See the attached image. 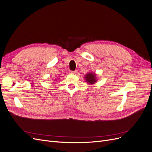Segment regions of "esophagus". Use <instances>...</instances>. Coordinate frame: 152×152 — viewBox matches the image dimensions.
Here are the masks:
<instances>
[{"instance_id": "obj_1", "label": "esophagus", "mask_w": 152, "mask_h": 152, "mask_svg": "<svg viewBox=\"0 0 152 152\" xmlns=\"http://www.w3.org/2000/svg\"><path fill=\"white\" fill-rule=\"evenodd\" d=\"M76 73V71H70V73H71V74H75Z\"/></svg>"}]
</instances>
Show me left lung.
Wrapping results in <instances>:
<instances>
[{
    "label": "left lung",
    "instance_id": "1",
    "mask_svg": "<svg viewBox=\"0 0 152 152\" xmlns=\"http://www.w3.org/2000/svg\"><path fill=\"white\" fill-rule=\"evenodd\" d=\"M86 82L89 84H93L96 82V75L95 73H89L86 75Z\"/></svg>",
    "mask_w": 152,
    "mask_h": 152
}]
</instances>
